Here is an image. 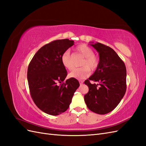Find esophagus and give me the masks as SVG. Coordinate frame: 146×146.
<instances>
[{
  "instance_id": "34e87169",
  "label": "esophagus",
  "mask_w": 146,
  "mask_h": 146,
  "mask_svg": "<svg viewBox=\"0 0 146 146\" xmlns=\"http://www.w3.org/2000/svg\"><path fill=\"white\" fill-rule=\"evenodd\" d=\"M79 83H80V85H82V84L83 83V82L82 81V80H80V81H79Z\"/></svg>"
}]
</instances>
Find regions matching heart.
<instances>
[{"label": "heart", "mask_w": 146, "mask_h": 146, "mask_svg": "<svg viewBox=\"0 0 146 146\" xmlns=\"http://www.w3.org/2000/svg\"><path fill=\"white\" fill-rule=\"evenodd\" d=\"M76 50L84 57L82 62L83 67L73 69L69 74V76L77 80H82L89 76L90 70H95L99 66V60L94 55V52L92 48L86 44L78 45ZM61 63L64 68L69 70L73 69L72 56L69 51L65 52L61 56Z\"/></svg>", "instance_id": "obj_1"}]
</instances>
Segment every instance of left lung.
<instances>
[{
	"mask_svg": "<svg viewBox=\"0 0 146 146\" xmlns=\"http://www.w3.org/2000/svg\"><path fill=\"white\" fill-rule=\"evenodd\" d=\"M98 52L99 66L85 81L89 91L84 96L87 107L99 114L110 113L120 102L126 91V68L113 48L103 44H90ZM92 80L96 84H91Z\"/></svg>",
	"mask_w": 146,
	"mask_h": 146,
	"instance_id": "1",
	"label": "left lung"
}]
</instances>
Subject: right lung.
<instances>
[{"label":"right lung","mask_w":146,"mask_h":146,"mask_svg":"<svg viewBox=\"0 0 146 146\" xmlns=\"http://www.w3.org/2000/svg\"><path fill=\"white\" fill-rule=\"evenodd\" d=\"M74 42L64 39L47 44L39 48L29 65L27 80L31 97L38 108L50 115L66 111L80 86L74 78L64 82L68 73L61 60Z\"/></svg>","instance_id":"right-lung-1"}]
</instances>
